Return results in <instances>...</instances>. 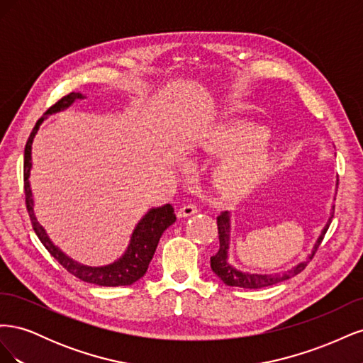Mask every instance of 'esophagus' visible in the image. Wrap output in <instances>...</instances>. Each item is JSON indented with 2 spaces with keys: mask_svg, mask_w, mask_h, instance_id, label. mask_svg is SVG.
Segmentation results:
<instances>
[{
  "mask_svg": "<svg viewBox=\"0 0 363 363\" xmlns=\"http://www.w3.org/2000/svg\"><path fill=\"white\" fill-rule=\"evenodd\" d=\"M195 213H199V207H196L195 204H184L183 207L179 208L177 216L179 218H189V216H192Z\"/></svg>",
  "mask_w": 363,
  "mask_h": 363,
  "instance_id": "esophagus-1",
  "label": "esophagus"
}]
</instances>
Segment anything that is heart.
Wrapping results in <instances>:
<instances>
[{"instance_id": "heart-1", "label": "heart", "mask_w": 363, "mask_h": 363, "mask_svg": "<svg viewBox=\"0 0 363 363\" xmlns=\"http://www.w3.org/2000/svg\"><path fill=\"white\" fill-rule=\"evenodd\" d=\"M268 139L267 130L242 123L216 125L203 135L200 151L223 157L215 169L219 191L230 199H242L271 177L276 160Z\"/></svg>"}]
</instances>
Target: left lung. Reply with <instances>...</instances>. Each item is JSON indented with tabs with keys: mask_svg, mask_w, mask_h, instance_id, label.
I'll return each instance as SVG.
<instances>
[{
	"mask_svg": "<svg viewBox=\"0 0 363 363\" xmlns=\"http://www.w3.org/2000/svg\"><path fill=\"white\" fill-rule=\"evenodd\" d=\"M336 189H337V180H336ZM335 213V206H332L330 216H328L327 223L324 228L321 230L320 236H318L316 242L311 251V255H307L306 260L296 263L295 267H292L288 271L283 272H274V274H251L248 271H240L235 268L232 263L228 262V248H230V233H232V213L230 212H223L219 215L218 219V235H219V250L215 256L211 257V267L212 271L216 274V276L221 279L227 286H238V288H245V289H260V288H267L272 286V284L281 283L284 280H288L291 277H295L296 274L301 272L304 267L307 265L316 248L320 247L321 240L327 232L328 225L332 223V218Z\"/></svg>",
	"mask_w": 363,
	"mask_h": 363,
	"instance_id": "1",
	"label": "left lung"
}]
</instances>
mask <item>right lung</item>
Returning a JSON list of instances; mask_svg holds the SVG:
<instances>
[{
	"label": "right lung",
	"instance_id": "add662e5",
	"mask_svg": "<svg viewBox=\"0 0 363 363\" xmlns=\"http://www.w3.org/2000/svg\"><path fill=\"white\" fill-rule=\"evenodd\" d=\"M86 95L80 92H71L69 95L63 96L52 107H50L33 128L31 135L27 140L26 152H24V188H26V203H27V211L31 219L33 228L40 239L50 255L56 259L60 265L69 271L72 276L79 277L80 280L86 283L98 284V286H128V284H133L139 279L144 277V274L148 269L150 262L155 256V251L157 248V244L160 240V236L163 235L164 230L175 223V213L174 207L171 204H163L160 207H151L150 211L139 219L136 224L133 233L130 236L128 247L125 248L124 255L115 262L108 263V265L103 267H89L83 265V263L74 260L52 242L51 238L48 236L47 230L43 228L38 218L35 215V201H33V192L30 186V174H31V147H33V139L38 135V130L40 124L45 121L50 115L59 113L62 111H67L77 100H83Z\"/></svg>",
	"mask_w": 363,
	"mask_h": 363
}]
</instances>
